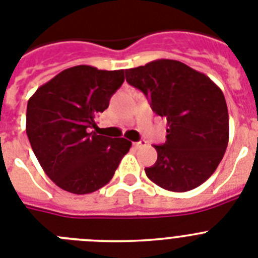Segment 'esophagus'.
Wrapping results in <instances>:
<instances>
[{"label":"esophagus","instance_id":"34e87169","mask_svg":"<svg viewBox=\"0 0 258 258\" xmlns=\"http://www.w3.org/2000/svg\"><path fill=\"white\" fill-rule=\"evenodd\" d=\"M145 146H147V142L145 140L140 141V142H134V147L136 149H141V147H145Z\"/></svg>","mask_w":258,"mask_h":258}]
</instances>
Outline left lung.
I'll return each mask as SVG.
<instances>
[{
	"label": "left lung",
	"instance_id": "8db88e82",
	"mask_svg": "<svg viewBox=\"0 0 258 258\" xmlns=\"http://www.w3.org/2000/svg\"><path fill=\"white\" fill-rule=\"evenodd\" d=\"M127 84L142 90L152 111L166 118V141L155 145L157 160L146 168L154 183L174 192L197 188L217 169L229 143L223 93L204 74L172 59L125 71Z\"/></svg>",
	"mask_w": 258,
	"mask_h": 258
}]
</instances>
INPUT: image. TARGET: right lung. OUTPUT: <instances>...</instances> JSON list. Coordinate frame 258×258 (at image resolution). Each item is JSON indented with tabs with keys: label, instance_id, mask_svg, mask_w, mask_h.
<instances>
[{
	"label": "right lung",
	"instance_id": "1",
	"mask_svg": "<svg viewBox=\"0 0 258 258\" xmlns=\"http://www.w3.org/2000/svg\"><path fill=\"white\" fill-rule=\"evenodd\" d=\"M124 70L75 66L41 85L27 104L26 131L44 172L58 187L84 195L103 187L132 147L99 136L95 117L124 83Z\"/></svg>",
	"mask_w": 258,
	"mask_h": 258
}]
</instances>
